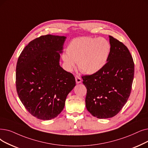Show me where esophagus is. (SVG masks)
Listing matches in <instances>:
<instances>
[{"label":"esophagus","mask_w":148,"mask_h":148,"mask_svg":"<svg viewBox=\"0 0 148 148\" xmlns=\"http://www.w3.org/2000/svg\"><path fill=\"white\" fill-rule=\"evenodd\" d=\"M75 81L77 83H80L82 82V79L79 76H75Z\"/></svg>","instance_id":"34e87169"}]
</instances>
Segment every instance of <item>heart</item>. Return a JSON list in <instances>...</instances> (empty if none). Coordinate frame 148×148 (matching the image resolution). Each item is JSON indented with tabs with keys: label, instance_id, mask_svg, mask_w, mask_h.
Listing matches in <instances>:
<instances>
[{
	"label": "heart",
	"instance_id": "heart-1",
	"mask_svg": "<svg viewBox=\"0 0 148 148\" xmlns=\"http://www.w3.org/2000/svg\"><path fill=\"white\" fill-rule=\"evenodd\" d=\"M111 45L103 38L83 37L74 38L66 49L67 54L62 56L69 71L78 68L82 72L93 74L104 67L111 53Z\"/></svg>",
	"mask_w": 148,
	"mask_h": 148
}]
</instances>
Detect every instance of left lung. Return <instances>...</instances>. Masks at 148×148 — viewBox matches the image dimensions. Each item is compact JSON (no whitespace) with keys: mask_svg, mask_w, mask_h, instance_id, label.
I'll return each mask as SVG.
<instances>
[{"mask_svg":"<svg viewBox=\"0 0 148 148\" xmlns=\"http://www.w3.org/2000/svg\"><path fill=\"white\" fill-rule=\"evenodd\" d=\"M111 50L104 67L91 75H82L87 89V110L98 119L117 115L129 98L134 79V63L129 49L109 36Z\"/></svg>","mask_w":148,"mask_h":148,"instance_id":"left-lung-1","label":"left lung"}]
</instances>
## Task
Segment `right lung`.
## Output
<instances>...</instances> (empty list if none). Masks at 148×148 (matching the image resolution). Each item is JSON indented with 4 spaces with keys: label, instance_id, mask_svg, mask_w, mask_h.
<instances>
[{
    "label": "right lung",
    "instance_id": "1",
    "mask_svg": "<svg viewBox=\"0 0 148 148\" xmlns=\"http://www.w3.org/2000/svg\"><path fill=\"white\" fill-rule=\"evenodd\" d=\"M66 37L42 36L31 41L19 56L16 85L19 99L37 119H54L63 110L75 86L73 74L59 65Z\"/></svg>",
    "mask_w": 148,
    "mask_h": 148
}]
</instances>
